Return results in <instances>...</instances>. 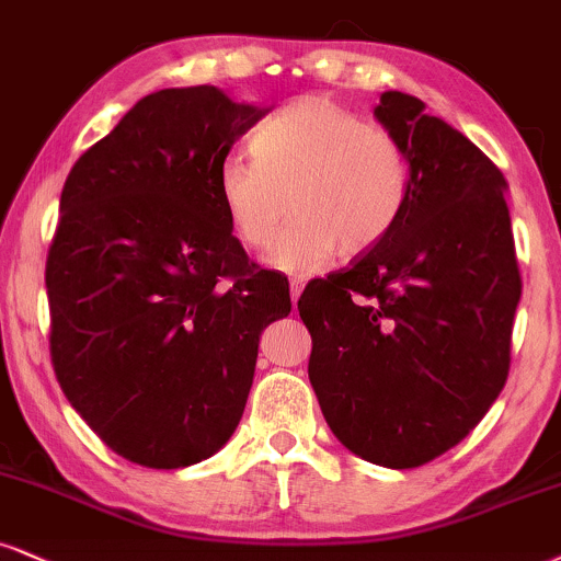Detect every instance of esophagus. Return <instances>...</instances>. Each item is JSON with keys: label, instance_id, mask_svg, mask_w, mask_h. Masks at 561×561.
<instances>
[{"label": "esophagus", "instance_id": "esophagus-1", "mask_svg": "<svg viewBox=\"0 0 561 561\" xmlns=\"http://www.w3.org/2000/svg\"><path fill=\"white\" fill-rule=\"evenodd\" d=\"M301 291H304V280H299V278H291V301H294V304L299 301Z\"/></svg>", "mask_w": 561, "mask_h": 561}]
</instances>
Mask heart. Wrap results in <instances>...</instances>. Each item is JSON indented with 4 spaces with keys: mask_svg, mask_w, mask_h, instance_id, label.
<instances>
[{
    "mask_svg": "<svg viewBox=\"0 0 561 561\" xmlns=\"http://www.w3.org/2000/svg\"><path fill=\"white\" fill-rule=\"evenodd\" d=\"M252 158L218 165V199L237 237L267 249L291 199L296 220L270 262L314 273L337 252L358 257L390 237L413 190L411 156L390 129L330 99H301L254 129Z\"/></svg>",
    "mask_w": 561,
    "mask_h": 561,
    "instance_id": "1",
    "label": "heart"
}]
</instances>
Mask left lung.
<instances>
[{"label": "left lung", "instance_id": "left-lung-1", "mask_svg": "<svg viewBox=\"0 0 561 561\" xmlns=\"http://www.w3.org/2000/svg\"><path fill=\"white\" fill-rule=\"evenodd\" d=\"M375 116L411 156V203L382 244L309 283L299 314L335 437L377 466L419 468L502 392L523 280L502 171L416 95L387 90Z\"/></svg>", "mask_w": 561, "mask_h": 561}]
</instances>
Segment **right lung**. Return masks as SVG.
<instances>
[{
  "label": "right lung",
  "mask_w": 561,
  "mask_h": 561,
  "mask_svg": "<svg viewBox=\"0 0 561 561\" xmlns=\"http://www.w3.org/2000/svg\"><path fill=\"white\" fill-rule=\"evenodd\" d=\"M267 112L216 85L158 90L61 190L46 260L51 364L75 411L137 466L218 453L244 413L262 330L291 312L288 280L247 257L216 184Z\"/></svg>",
  "instance_id": "add662e5"
}]
</instances>
